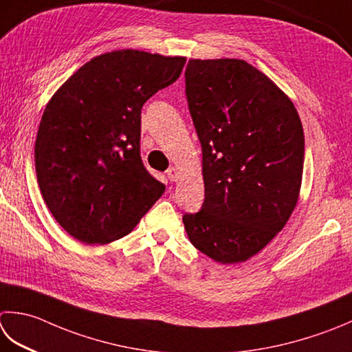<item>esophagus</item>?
Instances as JSON below:
<instances>
[{
	"instance_id": "34e87169",
	"label": "esophagus",
	"mask_w": 352,
	"mask_h": 352,
	"mask_svg": "<svg viewBox=\"0 0 352 352\" xmlns=\"http://www.w3.org/2000/svg\"><path fill=\"white\" fill-rule=\"evenodd\" d=\"M166 175H168V178H169V182H177L178 177H180V175H178V169L174 168V166L169 168V169L166 170Z\"/></svg>"
}]
</instances>
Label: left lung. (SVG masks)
Returning <instances> with one entry per match:
<instances>
[{
    "label": "left lung",
    "mask_w": 352,
    "mask_h": 352,
    "mask_svg": "<svg viewBox=\"0 0 352 352\" xmlns=\"http://www.w3.org/2000/svg\"><path fill=\"white\" fill-rule=\"evenodd\" d=\"M184 78L204 178V203L184 213V229L217 263H244L284 229L298 203L305 151L299 114L245 60L190 59Z\"/></svg>",
    "instance_id": "left-lung-1"
}]
</instances>
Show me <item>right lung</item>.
I'll return each mask as SVG.
<instances>
[{"mask_svg": "<svg viewBox=\"0 0 352 352\" xmlns=\"http://www.w3.org/2000/svg\"><path fill=\"white\" fill-rule=\"evenodd\" d=\"M186 58L117 50L82 65L47 103L34 168L48 210L80 243L123 238L163 195L140 157L142 107Z\"/></svg>", "mask_w": 352, "mask_h": 352, "instance_id": "1", "label": "right lung"}]
</instances>
